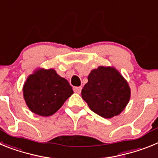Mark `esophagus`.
<instances>
[{
    "label": "esophagus",
    "instance_id": "obj_1",
    "mask_svg": "<svg viewBox=\"0 0 158 158\" xmlns=\"http://www.w3.org/2000/svg\"><path fill=\"white\" fill-rule=\"evenodd\" d=\"M81 89L82 88L81 87H73V91L77 93H80L81 92Z\"/></svg>",
    "mask_w": 158,
    "mask_h": 158
}]
</instances>
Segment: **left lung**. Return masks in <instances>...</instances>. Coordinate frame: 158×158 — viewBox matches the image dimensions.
Listing matches in <instances>:
<instances>
[{
  "instance_id": "obj_1",
  "label": "left lung",
  "mask_w": 158,
  "mask_h": 158,
  "mask_svg": "<svg viewBox=\"0 0 158 158\" xmlns=\"http://www.w3.org/2000/svg\"><path fill=\"white\" fill-rule=\"evenodd\" d=\"M81 96L97 115L110 118L118 115L127 104L131 90L122 75L111 67L99 66L91 71Z\"/></svg>"
}]
</instances>
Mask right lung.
Instances as JSON below:
<instances>
[{
	"label": "right lung",
	"instance_id": "add662e5",
	"mask_svg": "<svg viewBox=\"0 0 158 158\" xmlns=\"http://www.w3.org/2000/svg\"><path fill=\"white\" fill-rule=\"evenodd\" d=\"M23 91L29 109L42 116L56 112L73 93L69 82L51 69L30 75Z\"/></svg>",
	"mask_w": 158,
	"mask_h": 158
}]
</instances>
